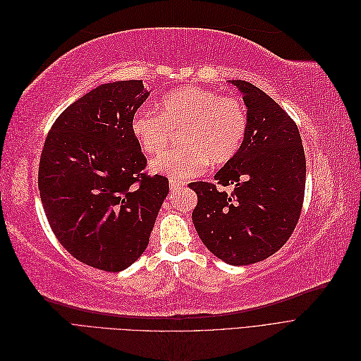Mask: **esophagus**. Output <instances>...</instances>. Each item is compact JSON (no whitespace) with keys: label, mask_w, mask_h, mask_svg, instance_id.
I'll return each mask as SVG.
<instances>
[{"label":"esophagus","mask_w":361,"mask_h":361,"mask_svg":"<svg viewBox=\"0 0 361 361\" xmlns=\"http://www.w3.org/2000/svg\"><path fill=\"white\" fill-rule=\"evenodd\" d=\"M169 183H170V188L171 190H179V188H182L183 185H185V182H182L179 179H174V178H170Z\"/></svg>","instance_id":"1"}]
</instances>
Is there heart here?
Here are the masks:
<instances>
[{
	"mask_svg": "<svg viewBox=\"0 0 361 361\" xmlns=\"http://www.w3.org/2000/svg\"><path fill=\"white\" fill-rule=\"evenodd\" d=\"M183 126L180 143L150 161V170L187 179L200 174L207 162L224 164L241 147L248 116L235 97L202 87H182L164 96L158 111L140 108L130 117V130L146 154H158Z\"/></svg>",
	"mask_w": 361,
	"mask_h": 361,
	"instance_id": "b5f03b06",
	"label": "heart"
}]
</instances>
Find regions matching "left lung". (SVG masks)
Listing matches in <instances>:
<instances>
[{
    "label": "left lung",
    "instance_id": "left-lung-1",
    "mask_svg": "<svg viewBox=\"0 0 361 361\" xmlns=\"http://www.w3.org/2000/svg\"><path fill=\"white\" fill-rule=\"evenodd\" d=\"M241 92L248 126L238 154L215 174L218 185L192 182L199 202L192 223L202 243L228 265H250L280 250L298 223L305 188L300 130L283 108L256 85L231 81Z\"/></svg>",
    "mask_w": 361,
    "mask_h": 361
}]
</instances>
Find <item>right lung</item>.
I'll return each mask as SVG.
<instances>
[{"mask_svg": "<svg viewBox=\"0 0 361 361\" xmlns=\"http://www.w3.org/2000/svg\"><path fill=\"white\" fill-rule=\"evenodd\" d=\"M143 81L101 84L54 122L42 150L39 191L60 244L82 264L117 272L143 255L169 179L146 176L130 117Z\"/></svg>", "mask_w": 361, "mask_h": 361, "instance_id": "obj_1", "label": "right lung"}]
</instances>
